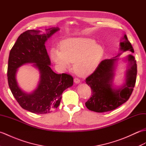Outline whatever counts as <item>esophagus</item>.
Listing matches in <instances>:
<instances>
[{"instance_id": "esophagus-1", "label": "esophagus", "mask_w": 146, "mask_h": 146, "mask_svg": "<svg viewBox=\"0 0 146 146\" xmlns=\"http://www.w3.org/2000/svg\"><path fill=\"white\" fill-rule=\"evenodd\" d=\"M74 82H75V83H76V84H78V83H79L80 82V80L78 78H74Z\"/></svg>"}]
</instances>
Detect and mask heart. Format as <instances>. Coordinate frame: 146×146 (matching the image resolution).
Segmentation results:
<instances>
[{
    "label": "heart",
    "mask_w": 146,
    "mask_h": 146,
    "mask_svg": "<svg viewBox=\"0 0 146 146\" xmlns=\"http://www.w3.org/2000/svg\"><path fill=\"white\" fill-rule=\"evenodd\" d=\"M61 50L52 49L51 58L56 63L66 69L74 63L73 70L80 76H86L94 71L103 57L104 50L94 39L75 38L64 40Z\"/></svg>",
    "instance_id": "b5f03b06"
}]
</instances>
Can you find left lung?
I'll use <instances>...</instances> for the list:
<instances>
[{"instance_id": "1", "label": "left lung", "mask_w": 146, "mask_h": 146, "mask_svg": "<svg viewBox=\"0 0 146 146\" xmlns=\"http://www.w3.org/2000/svg\"><path fill=\"white\" fill-rule=\"evenodd\" d=\"M123 39L124 40L120 43V50L134 52L131 43L125 35ZM119 55L102 61L94 72L86 78V83L90 86L92 90V97L85 103L90 110L96 112L113 110L124 104L131 97L136 82V61L132 55L128 56L129 67L126 71L125 83L119 88H115L112 86V80Z\"/></svg>"}]
</instances>
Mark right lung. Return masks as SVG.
Segmentation results:
<instances>
[{"instance_id": "add662e5", "label": "right lung", "mask_w": 146, "mask_h": 146, "mask_svg": "<svg viewBox=\"0 0 146 146\" xmlns=\"http://www.w3.org/2000/svg\"><path fill=\"white\" fill-rule=\"evenodd\" d=\"M59 31L58 27L40 31L27 30L19 36L9 53L7 80L9 88L20 106L34 113H48L58 108L63 91L73 84V78L66 73L51 70V61L44 45L47 39ZM26 63H35L40 73L37 88L28 94L19 88L15 75L17 68Z\"/></svg>"}]
</instances>
